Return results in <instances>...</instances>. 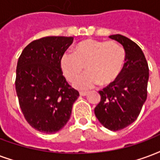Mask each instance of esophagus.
Segmentation results:
<instances>
[{"label":"esophagus","mask_w":160,"mask_h":160,"mask_svg":"<svg viewBox=\"0 0 160 160\" xmlns=\"http://www.w3.org/2000/svg\"><path fill=\"white\" fill-rule=\"evenodd\" d=\"M80 95L84 97V96H86L87 95V92H80Z\"/></svg>","instance_id":"esophagus-1"}]
</instances>
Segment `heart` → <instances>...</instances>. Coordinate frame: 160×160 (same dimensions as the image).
Segmentation results:
<instances>
[{"label": "heart", "instance_id": "1", "mask_svg": "<svg viewBox=\"0 0 160 160\" xmlns=\"http://www.w3.org/2000/svg\"><path fill=\"white\" fill-rule=\"evenodd\" d=\"M125 62V52L113 41L87 39L75 46L74 52H66L60 59V67L68 81H74L83 71L87 72L74 82L78 89L87 90L100 83L110 85L118 79Z\"/></svg>", "mask_w": 160, "mask_h": 160}]
</instances>
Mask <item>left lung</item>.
I'll return each mask as SVG.
<instances>
[{"instance_id":"left-lung-1","label":"left lung","mask_w":160,"mask_h":160,"mask_svg":"<svg viewBox=\"0 0 160 160\" xmlns=\"http://www.w3.org/2000/svg\"><path fill=\"white\" fill-rule=\"evenodd\" d=\"M125 52V62L119 77L102 91L95 115L105 128L116 131L134 122L147 99L148 65L139 46L121 35H110Z\"/></svg>"}]
</instances>
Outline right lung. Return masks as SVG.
Segmentation results:
<instances>
[{
  "instance_id": "add662e5",
  "label": "right lung",
  "mask_w": 160,
  "mask_h": 160,
  "mask_svg": "<svg viewBox=\"0 0 160 160\" xmlns=\"http://www.w3.org/2000/svg\"><path fill=\"white\" fill-rule=\"evenodd\" d=\"M73 37L47 36L23 49L17 64L16 92L27 122L35 130L52 134L70 118L79 92L62 75L60 59Z\"/></svg>"
}]
</instances>
